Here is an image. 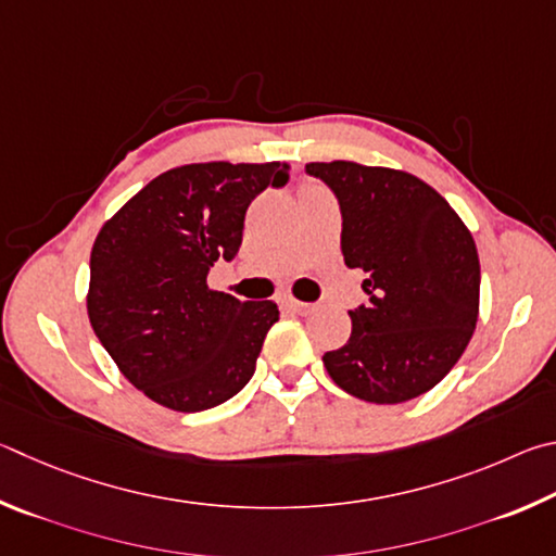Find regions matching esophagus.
<instances>
[{
    "instance_id": "esophagus-1",
    "label": "esophagus",
    "mask_w": 556,
    "mask_h": 556,
    "mask_svg": "<svg viewBox=\"0 0 556 556\" xmlns=\"http://www.w3.org/2000/svg\"><path fill=\"white\" fill-rule=\"evenodd\" d=\"M283 305L290 309V313H295V315H307L309 309H313V305H309V303H300V300H293V298H286Z\"/></svg>"
}]
</instances>
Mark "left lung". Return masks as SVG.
I'll return each instance as SVG.
<instances>
[{"label":"left lung","mask_w":556,"mask_h":556,"mask_svg":"<svg viewBox=\"0 0 556 556\" xmlns=\"http://www.w3.org/2000/svg\"><path fill=\"white\" fill-rule=\"evenodd\" d=\"M334 192L342 253L366 273L349 342L323 356L349 395L395 405L434 388L459 362L479 319L481 266L450 202L410 173L352 161L307 163Z\"/></svg>","instance_id":"1"}]
</instances>
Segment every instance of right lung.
<instances>
[{"instance_id":"obj_1","label":"right lung","mask_w":556,"mask_h":556,"mask_svg":"<svg viewBox=\"0 0 556 556\" xmlns=\"http://www.w3.org/2000/svg\"><path fill=\"white\" fill-rule=\"evenodd\" d=\"M288 180L280 163L180 165L97 233L87 315L119 371L153 403L200 413L251 381L278 305L210 290L207 273L239 253L251 200Z\"/></svg>"}]
</instances>
